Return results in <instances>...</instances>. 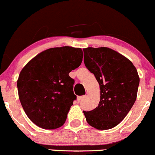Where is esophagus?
Returning <instances> with one entry per match:
<instances>
[{
  "label": "esophagus",
  "instance_id": "34e87169",
  "mask_svg": "<svg viewBox=\"0 0 155 155\" xmlns=\"http://www.w3.org/2000/svg\"><path fill=\"white\" fill-rule=\"evenodd\" d=\"M86 97V95H83V96H79V97H77V99H78V101H81V100H82L84 98V97Z\"/></svg>",
  "mask_w": 155,
  "mask_h": 155
}]
</instances>
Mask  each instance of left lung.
<instances>
[{"label": "left lung", "mask_w": 155, "mask_h": 155, "mask_svg": "<svg viewBox=\"0 0 155 155\" xmlns=\"http://www.w3.org/2000/svg\"><path fill=\"white\" fill-rule=\"evenodd\" d=\"M84 50L86 68L99 84L100 101L91 111H83L87 123L98 130L117 126L126 117L137 95L140 77L133 63L108 48Z\"/></svg>", "instance_id": "obj_1"}]
</instances>
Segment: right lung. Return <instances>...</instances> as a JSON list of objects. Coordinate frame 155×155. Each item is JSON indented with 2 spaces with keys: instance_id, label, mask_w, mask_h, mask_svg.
<instances>
[{
  "instance_id": "obj_1",
  "label": "right lung",
  "mask_w": 155,
  "mask_h": 155,
  "mask_svg": "<svg viewBox=\"0 0 155 155\" xmlns=\"http://www.w3.org/2000/svg\"><path fill=\"white\" fill-rule=\"evenodd\" d=\"M81 48L60 47L41 52L23 68L17 81L18 97L29 119L53 130L64 124L76 99L69 73L82 61Z\"/></svg>"
}]
</instances>
